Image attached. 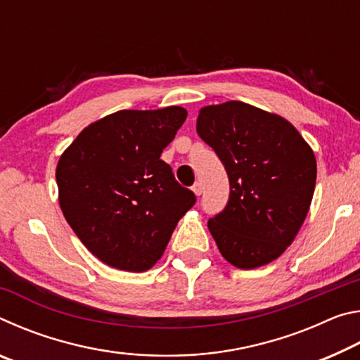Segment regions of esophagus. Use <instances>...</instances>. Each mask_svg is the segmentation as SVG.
Segmentation results:
<instances>
[{"label":"esophagus","instance_id":"obj_1","mask_svg":"<svg viewBox=\"0 0 360 360\" xmlns=\"http://www.w3.org/2000/svg\"><path fill=\"white\" fill-rule=\"evenodd\" d=\"M192 191H193V193L195 195H197V197H200V195H202L203 193V186H202V182H195V184H193V187H192Z\"/></svg>","mask_w":360,"mask_h":360}]
</instances>
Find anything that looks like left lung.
Masks as SVG:
<instances>
[{"mask_svg":"<svg viewBox=\"0 0 360 360\" xmlns=\"http://www.w3.org/2000/svg\"><path fill=\"white\" fill-rule=\"evenodd\" d=\"M197 131L230 181L227 206L208 221L222 257L241 270L276 260L311 205L313 149L289 120L243 101L202 108Z\"/></svg>","mask_w":360,"mask_h":360,"instance_id":"1","label":"left lung"}]
</instances>
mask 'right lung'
<instances>
[{
	"mask_svg": "<svg viewBox=\"0 0 360 360\" xmlns=\"http://www.w3.org/2000/svg\"><path fill=\"white\" fill-rule=\"evenodd\" d=\"M186 117L181 106L124 109L85 127L60 157V208L103 264L149 270L193 206V192L181 187L160 160Z\"/></svg>",
	"mask_w": 360,
	"mask_h": 360,
	"instance_id": "right-lung-1",
	"label": "right lung"
}]
</instances>
